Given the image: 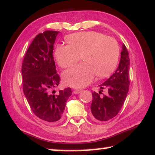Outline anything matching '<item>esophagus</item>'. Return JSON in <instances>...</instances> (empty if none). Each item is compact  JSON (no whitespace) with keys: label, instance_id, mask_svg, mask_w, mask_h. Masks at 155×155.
Instances as JSON below:
<instances>
[{"label":"esophagus","instance_id":"esophagus-1","mask_svg":"<svg viewBox=\"0 0 155 155\" xmlns=\"http://www.w3.org/2000/svg\"><path fill=\"white\" fill-rule=\"evenodd\" d=\"M82 92L81 90H74V94H79L80 92Z\"/></svg>","mask_w":155,"mask_h":155}]
</instances>
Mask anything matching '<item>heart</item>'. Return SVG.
Listing matches in <instances>:
<instances>
[{
  "label": "heart",
  "instance_id": "obj_1",
  "mask_svg": "<svg viewBox=\"0 0 155 155\" xmlns=\"http://www.w3.org/2000/svg\"><path fill=\"white\" fill-rule=\"evenodd\" d=\"M69 45H58L55 57L58 65L66 68L79 60L82 64L74 66L62 74L63 83L73 87H84L94 75L104 78L114 72L118 63L120 48L114 38L96 31L81 32L67 36Z\"/></svg>",
  "mask_w": 155,
  "mask_h": 155
}]
</instances>
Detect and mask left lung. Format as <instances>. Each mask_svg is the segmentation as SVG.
<instances>
[{
  "instance_id": "8db88e82",
  "label": "left lung",
  "mask_w": 155,
  "mask_h": 155,
  "mask_svg": "<svg viewBox=\"0 0 155 155\" xmlns=\"http://www.w3.org/2000/svg\"><path fill=\"white\" fill-rule=\"evenodd\" d=\"M118 68L109 78L100 85L99 93L92 92L91 117L96 121H107L117 115L129 91V68L130 65L129 53L122 45ZM104 88L107 90V95H100Z\"/></svg>"
}]
</instances>
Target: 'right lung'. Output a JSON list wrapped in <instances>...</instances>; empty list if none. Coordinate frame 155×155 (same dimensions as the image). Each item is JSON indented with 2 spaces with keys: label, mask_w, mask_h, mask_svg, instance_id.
<instances>
[{
  "label": "right lung",
  "mask_w": 155,
  "mask_h": 155,
  "mask_svg": "<svg viewBox=\"0 0 155 155\" xmlns=\"http://www.w3.org/2000/svg\"><path fill=\"white\" fill-rule=\"evenodd\" d=\"M60 32L47 31L35 38L28 48L22 64L23 91L31 110L46 122L61 120L70 87L54 94L60 77L56 72L53 56L54 45Z\"/></svg>",
  "instance_id": "right-lung-1"
}]
</instances>
